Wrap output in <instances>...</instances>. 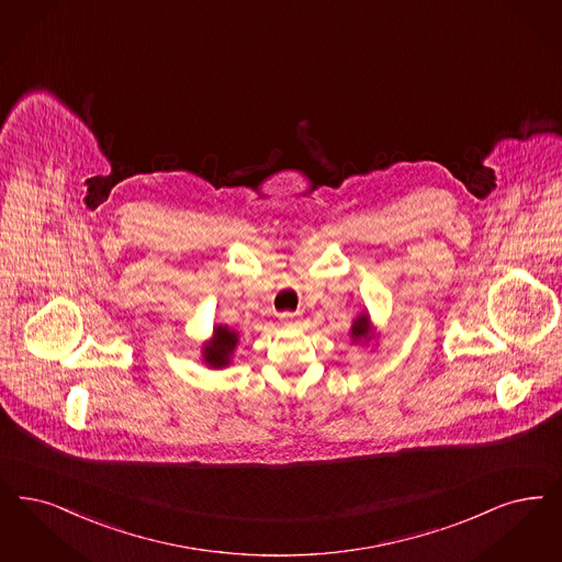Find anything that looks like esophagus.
Instances as JSON below:
<instances>
[{"instance_id": "esophagus-1", "label": "esophagus", "mask_w": 562, "mask_h": 562, "mask_svg": "<svg viewBox=\"0 0 562 562\" xmlns=\"http://www.w3.org/2000/svg\"><path fill=\"white\" fill-rule=\"evenodd\" d=\"M280 317H282L284 324H296L299 322V314H292V312H284V314H280Z\"/></svg>"}]
</instances>
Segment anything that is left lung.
Instances as JSON below:
<instances>
[{
    "label": "left lung",
    "mask_w": 562,
    "mask_h": 562,
    "mask_svg": "<svg viewBox=\"0 0 562 562\" xmlns=\"http://www.w3.org/2000/svg\"><path fill=\"white\" fill-rule=\"evenodd\" d=\"M366 335H368V317L361 315V317H358V319L353 322L351 337H353V340H360V338L366 337Z\"/></svg>",
    "instance_id": "left-lung-1"
}]
</instances>
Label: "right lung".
<instances>
[{"instance_id":"add662e5","label":"right lung","mask_w":562,"mask_h":562,"mask_svg":"<svg viewBox=\"0 0 562 562\" xmlns=\"http://www.w3.org/2000/svg\"><path fill=\"white\" fill-rule=\"evenodd\" d=\"M236 347V333L227 330L224 326L215 328V338L209 347H204V361L213 368H222L229 363V356Z\"/></svg>"}]
</instances>
